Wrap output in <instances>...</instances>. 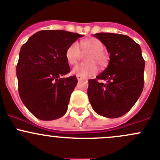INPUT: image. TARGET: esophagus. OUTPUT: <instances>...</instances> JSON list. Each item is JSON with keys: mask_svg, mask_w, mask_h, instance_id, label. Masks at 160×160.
<instances>
[{"mask_svg": "<svg viewBox=\"0 0 160 160\" xmlns=\"http://www.w3.org/2000/svg\"><path fill=\"white\" fill-rule=\"evenodd\" d=\"M77 79L78 80V81H80V80H83V77H82L81 76H80V75H77Z\"/></svg>", "mask_w": 160, "mask_h": 160, "instance_id": "34e87169", "label": "esophagus"}]
</instances>
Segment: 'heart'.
<instances>
[{
  "label": "heart",
  "instance_id": "obj_1",
  "mask_svg": "<svg viewBox=\"0 0 160 160\" xmlns=\"http://www.w3.org/2000/svg\"><path fill=\"white\" fill-rule=\"evenodd\" d=\"M88 52L85 56V60L88 62L77 65L72 69V73L80 75L83 77H90L98 72V67L96 63L101 67L107 64L108 56L104 49V45L96 38H90L83 40L79 44L73 42L67 48L66 51V58L70 65L77 63L80 56V51Z\"/></svg>",
  "mask_w": 160,
  "mask_h": 160
}]
</instances>
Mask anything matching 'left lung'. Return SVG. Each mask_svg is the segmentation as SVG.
Returning a JSON list of instances; mask_svg holds the SVG:
<instances>
[{"instance_id": "obj_1", "label": "left lung", "mask_w": 160, "mask_h": 160, "mask_svg": "<svg viewBox=\"0 0 160 160\" xmlns=\"http://www.w3.org/2000/svg\"><path fill=\"white\" fill-rule=\"evenodd\" d=\"M110 53L107 68L89 80L88 95L92 108L109 118L121 117L138 101L144 87L145 60L139 45L128 35L97 33ZM106 80V84L98 82Z\"/></svg>"}]
</instances>
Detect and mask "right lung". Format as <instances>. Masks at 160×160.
<instances>
[{"label":"right lung","instance_id":"right-lung-1","mask_svg":"<svg viewBox=\"0 0 160 160\" xmlns=\"http://www.w3.org/2000/svg\"><path fill=\"white\" fill-rule=\"evenodd\" d=\"M83 35L63 30H43L22 46L17 64L20 98L40 120L51 121L66 114L70 95L77 83L66 58L67 48Z\"/></svg>","mask_w":160,"mask_h":160}]
</instances>
